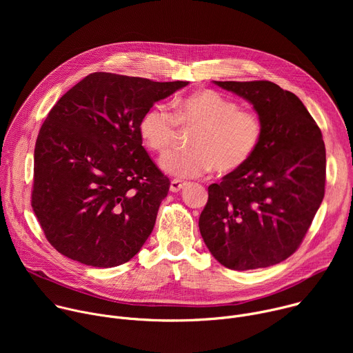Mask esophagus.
<instances>
[{"label":"esophagus","mask_w":353,"mask_h":353,"mask_svg":"<svg viewBox=\"0 0 353 353\" xmlns=\"http://www.w3.org/2000/svg\"><path fill=\"white\" fill-rule=\"evenodd\" d=\"M184 185H185L184 181L174 179V180H172V183H170V191H172V192H179L181 188H184Z\"/></svg>","instance_id":"esophagus-1"}]
</instances>
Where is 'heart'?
Here are the masks:
<instances>
[{
	"mask_svg": "<svg viewBox=\"0 0 353 353\" xmlns=\"http://www.w3.org/2000/svg\"><path fill=\"white\" fill-rule=\"evenodd\" d=\"M179 127L194 131L190 150H173L161 159L162 170L179 179L204 177L214 169L221 174L240 170L254 157L264 135V123L256 112L240 109L215 90L190 94L177 105L176 114L163 103L149 108L141 117L139 134L150 150L165 154Z\"/></svg>",
	"mask_w": 353,
	"mask_h": 353,
	"instance_id": "1",
	"label": "heart"
}]
</instances>
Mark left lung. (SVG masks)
Listing matches in <instances>:
<instances>
[{
    "label": "left lung",
    "mask_w": 353,
    "mask_h": 353,
    "mask_svg": "<svg viewBox=\"0 0 353 353\" xmlns=\"http://www.w3.org/2000/svg\"><path fill=\"white\" fill-rule=\"evenodd\" d=\"M253 105L264 123L254 157L208 187L199 232L236 271L275 265L303 241L325 188V146L301 100L270 81H214Z\"/></svg>",
    "instance_id": "left-lung-1"
}]
</instances>
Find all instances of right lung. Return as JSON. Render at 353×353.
Segmentation results:
<instances>
[{
    "label": "right lung",
    "instance_id": "right-lung-1",
    "mask_svg": "<svg viewBox=\"0 0 353 353\" xmlns=\"http://www.w3.org/2000/svg\"><path fill=\"white\" fill-rule=\"evenodd\" d=\"M185 85L93 72L50 110L34 146L32 208L59 253L110 268L141 250L170 181L142 146L139 121Z\"/></svg>",
    "mask_w": 353,
    "mask_h": 353
}]
</instances>
